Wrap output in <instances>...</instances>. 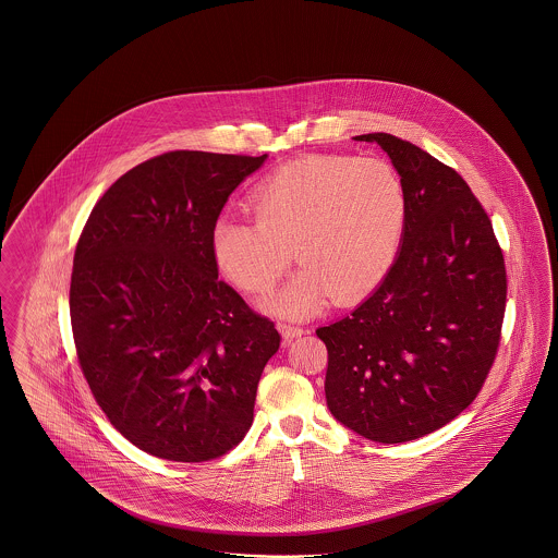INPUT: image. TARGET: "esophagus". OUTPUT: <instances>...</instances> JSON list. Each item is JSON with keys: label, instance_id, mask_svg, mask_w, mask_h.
Here are the masks:
<instances>
[{"label": "esophagus", "instance_id": "obj_1", "mask_svg": "<svg viewBox=\"0 0 558 558\" xmlns=\"http://www.w3.org/2000/svg\"><path fill=\"white\" fill-rule=\"evenodd\" d=\"M278 331L282 333L284 339L301 338L304 333V327L301 325H292V323H278Z\"/></svg>", "mask_w": 558, "mask_h": 558}]
</instances>
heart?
<instances>
[{
    "mask_svg": "<svg viewBox=\"0 0 558 558\" xmlns=\"http://www.w3.org/2000/svg\"><path fill=\"white\" fill-rule=\"evenodd\" d=\"M254 220L222 215L210 231L219 270L241 290L264 294L290 264L304 268L266 308L303 319L325 294L352 301L390 270L405 229V187L380 157L308 155L271 171L250 194Z\"/></svg>",
    "mask_w": 558,
    "mask_h": 558,
    "instance_id": "b5f03b06",
    "label": "heart"
}]
</instances>
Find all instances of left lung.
Listing matches in <instances>:
<instances>
[{"label":"left lung","mask_w":558,"mask_h":558,"mask_svg":"<svg viewBox=\"0 0 558 558\" xmlns=\"http://www.w3.org/2000/svg\"><path fill=\"white\" fill-rule=\"evenodd\" d=\"M401 175L403 243L389 274L343 319L319 327L325 397L355 434L401 444L452 422L483 389L501 341L507 271L489 215L457 169L389 133Z\"/></svg>","instance_id":"8db88e82"}]
</instances>
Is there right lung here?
Instances as JSON below:
<instances>
[{"instance_id": "add662e5", "label": "right lung", "mask_w": 558, "mask_h": 558, "mask_svg": "<svg viewBox=\"0 0 558 558\" xmlns=\"http://www.w3.org/2000/svg\"><path fill=\"white\" fill-rule=\"evenodd\" d=\"M266 157L147 159L104 192L77 241L69 313L80 366L108 422L151 457L215 460L254 422L280 333L220 280L210 231Z\"/></svg>"}]
</instances>
